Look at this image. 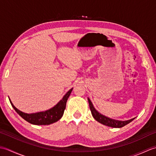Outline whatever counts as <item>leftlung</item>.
Here are the masks:
<instances>
[{"label":"left lung","mask_w":156,"mask_h":156,"mask_svg":"<svg viewBox=\"0 0 156 156\" xmlns=\"http://www.w3.org/2000/svg\"><path fill=\"white\" fill-rule=\"evenodd\" d=\"M88 100L89 106H90V109L91 111L92 115L93 116L94 119H96V120L101 124H103L106 126H108V127H111L121 128V127H124L125 125H127L128 123H129V122L133 121V119H135V118H133L128 121H117V120H115V119L108 118L107 117H105V116L101 115V113H99V112L96 110L94 107H93V105H92L90 99L88 98Z\"/></svg>","instance_id":"1"}]
</instances>
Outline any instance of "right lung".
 Listing matches in <instances>:
<instances>
[{
	"label": "right lung",
	"mask_w": 156,
	"mask_h": 156,
	"mask_svg": "<svg viewBox=\"0 0 156 156\" xmlns=\"http://www.w3.org/2000/svg\"><path fill=\"white\" fill-rule=\"evenodd\" d=\"M72 89L73 88L70 89V90L65 94V96L63 97L62 100L59 101L55 107H54L51 109H49V110L44 112H37V113L27 114L25 113V112H23L21 111L18 110V109L12 105L10 99L9 101L10 102H11L12 107L15 109V111L17 112L23 119H24L25 121H27V122L34 125H48L51 123H54L55 122H57L62 117L66 107V102H67L68 98H69V95L71 94Z\"/></svg>",
	"instance_id": "obj_1"
}]
</instances>
